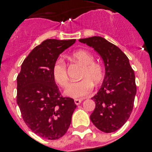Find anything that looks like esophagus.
Wrapping results in <instances>:
<instances>
[{"label":"esophagus","mask_w":152,"mask_h":152,"mask_svg":"<svg viewBox=\"0 0 152 152\" xmlns=\"http://www.w3.org/2000/svg\"><path fill=\"white\" fill-rule=\"evenodd\" d=\"M83 101V99H75L74 100V102H75V104H76V105H79V104H80V103Z\"/></svg>","instance_id":"obj_1"}]
</instances>
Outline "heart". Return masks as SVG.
Returning <instances> with one entry per match:
<instances>
[{
	"label": "heart",
	"instance_id": "1",
	"mask_svg": "<svg viewBox=\"0 0 152 152\" xmlns=\"http://www.w3.org/2000/svg\"><path fill=\"white\" fill-rule=\"evenodd\" d=\"M70 58L83 66L80 79L77 82L71 83L66 88L65 94L72 98H82L90 94L93 90L94 83L98 85L104 80L105 72L104 66L100 62L94 61V56L86 49H78L72 52ZM52 74L55 82L61 87L68 85L66 63L62 58H57L52 68Z\"/></svg>",
	"mask_w": 152,
	"mask_h": 152
}]
</instances>
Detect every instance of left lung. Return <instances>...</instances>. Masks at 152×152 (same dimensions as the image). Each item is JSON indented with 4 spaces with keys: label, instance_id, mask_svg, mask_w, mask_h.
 I'll return each instance as SVG.
<instances>
[{
    "label": "left lung",
    "instance_id": "8db88e82",
    "mask_svg": "<svg viewBox=\"0 0 152 152\" xmlns=\"http://www.w3.org/2000/svg\"><path fill=\"white\" fill-rule=\"evenodd\" d=\"M80 42L94 48L104 59L105 77L92 97L96 107L90 120L99 130L111 133L126 123L132 112L137 92L134 72L127 56L104 38L94 36Z\"/></svg>",
    "mask_w": 152,
    "mask_h": 152
}]
</instances>
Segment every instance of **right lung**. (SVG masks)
I'll return each instance as SVG.
<instances>
[{
	"label": "right lung",
	"instance_id": "1",
	"mask_svg": "<svg viewBox=\"0 0 152 152\" xmlns=\"http://www.w3.org/2000/svg\"><path fill=\"white\" fill-rule=\"evenodd\" d=\"M75 39H47L25 58L17 76V104L26 125L43 138L62 137L76 107L74 100L64 97L52 74L55 61Z\"/></svg>",
	"mask_w": 152,
	"mask_h": 152
}]
</instances>
